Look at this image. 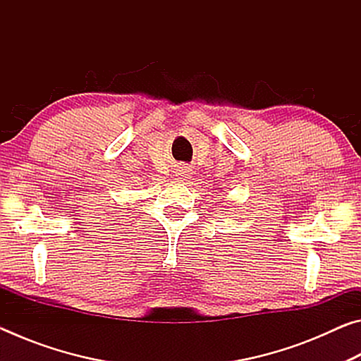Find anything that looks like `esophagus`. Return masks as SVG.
<instances>
[{"instance_id": "1", "label": "esophagus", "mask_w": 361, "mask_h": 361, "mask_svg": "<svg viewBox=\"0 0 361 361\" xmlns=\"http://www.w3.org/2000/svg\"><path fill=\"white\" fill-rule=\"evenodd\" d=\"M176 175L183 176V178H188V176L191 175V169H189L188 166H185V164H181V166L176 167Z\"/></svg>"}]
</instances>
